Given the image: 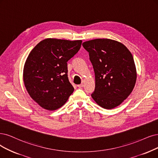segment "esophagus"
Returning a JSON list of instances; mask_svg holds the SVG:
<instances>
[{
	"label": "esophagus",
	"mask_w": 158,
	"mask_h": 158,
	"mask_svg": "<svg viewBox=\"0 0 158 158\" xmlns=\"http://www.w3.org/2000/svg\"><path fill=\"white\" fill-rule=\"evenodd\" d=\"M83 86H84V85L82 83V84H81V85H77V86L79 87V88H81V87H83Z\"/></svg>",
	"instance_id": "esophagus-1"
}]
</instances>
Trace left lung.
I'll use <instances>...</instances> for the list:
<instances>
[{
	"label": "left lung",
	"instance_id": "left-lung-1",
	"mask_svg": "<svg viewBox=\"0 0 158 158\" xmlns=\"http://www.w3.org/2000/svg\"><path fill=\"white\" fill-rule=\"evenodd\" d=\"M83 46L89 52L95 73L92 98L104 109L118 106L130 96L136 83V67L131 52L124 44L107 38L87 41Z\"/></svg>",
	"mask_w": 158,
	"mask_h": 158
}]
</instances>
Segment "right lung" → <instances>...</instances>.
Masks as SVG:
<instances>
[{
    "label": "right lung",
    "instance_id": "obj_1",
    "mask_svg": "<svg viewBox=\"0 0 158 158\" xmlns=\"http://www.w3.org/2000/svg\"><path fill=\"white\" fill-rule=\"evenodd\" d=\"M81 43L82 40L47 38L29 53L23 68V81L28 94L40 107L56 110L73 93L67 62L79 51Z\"/></svg>",
    "mask_w": 158,
    "mask_h": 158
}]
</instances>
